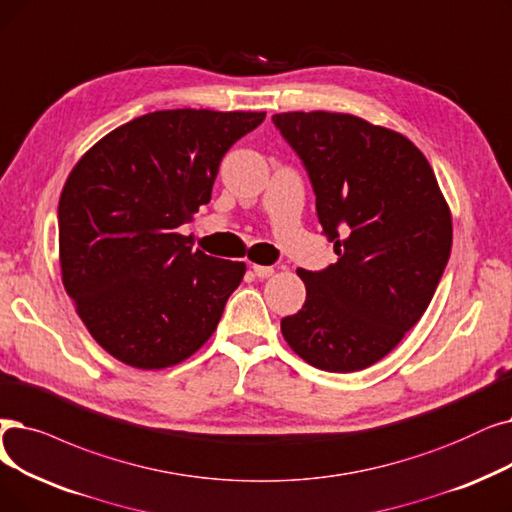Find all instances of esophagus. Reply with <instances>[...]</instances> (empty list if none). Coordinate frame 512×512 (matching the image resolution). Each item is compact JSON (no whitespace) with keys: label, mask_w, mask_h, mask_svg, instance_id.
Returning a JSON list of instances; mask_svg holds the SVG:
<instances>
[{"label":"esophagus","mask_w":512,"mask_h":512,"mask_svg":"<svg viewBox=\"0 0 512 512\" xmlns=\"http://www.w3.org/2000/svg\"><path fill=\"white\" fill-rule=\"evenodd\" d=\"M251 270H253V274L257 276V278H270L272 274H274V268H270V265H257V263H253L251 265Z\"/></svg>","instance_id":"esophagus-1"}]
</instances>
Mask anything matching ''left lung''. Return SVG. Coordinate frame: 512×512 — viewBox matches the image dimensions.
<instances>
[{"label": "left lung", "mask_w": 512, "mask_h": 512, "mask_svg": "<svg viewBox=\"0 0 512 512\" xmlns=\"http://www.w3.org/2000/svg\"><path fill=\"white\" fill-rule=\"evenodd\" d=\"M305 163L339 261L297 270L305 305L280 322L299 358L328 372L364 370L422 318L452 249V213L406 136L347 113L272 119Z\"/></svg>", "instance_id": "obj_1"}]
</instances>
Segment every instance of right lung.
I'll return each instance as SVG.
<instances>
[{
    "label": "right lung",
    "instance_id": "add662e5",
    "mask_svg": "<svg viewBox=\"0 0 512 512\" xmlns=\"http://www.w3.org/2000/svg\"><path fill=\"white\" fill-rule=\"evenodd\" d=\"M265 113L157 110L113 129L69 173L58 205L64 291L119 362L161 370L215 332L247 263L190 247L221 157Z\"/></svg>",
    "mask_w": 512,
    "mask_h": 512
}]
</instances>
